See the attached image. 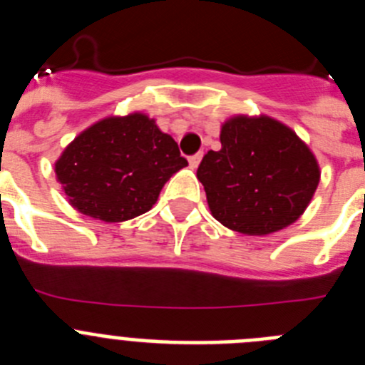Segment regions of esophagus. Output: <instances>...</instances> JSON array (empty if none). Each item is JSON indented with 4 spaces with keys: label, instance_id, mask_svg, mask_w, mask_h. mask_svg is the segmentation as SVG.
Instances as JSON below:
<instances>
[{
    "label": "esophagus",
    "instance_id": "1",
    "mask_svg": "<svg viewBox=\"0 0 365 365\" xmlns=\"http://www.w3.org/2000/svg\"><path fill=\"white\" fill-rule=\"evenodd\" d=\"M201 159H202V153H195V155H192V157H190V159H188L190 168H192V170H195V168L199 166V163H201Z\"/></svg>",
    "mask_w": 365,
    "mask_h": 365
}]
</instances>
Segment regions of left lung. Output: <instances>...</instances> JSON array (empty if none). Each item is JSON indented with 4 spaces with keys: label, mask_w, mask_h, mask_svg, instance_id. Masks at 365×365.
I'll return each instance as SVG.
<instances>
[{
    "label": "left lung",
    "mask_w": 365,
    "mask_h": 365,
    "mask_svg": "<svg viewBox=\"0 0 365 365\" xmlns=\"http://www.w3.org/2000/svg\"><path fill=\"white\" fill-rule=\"evenodd\" d=\"M212 215L230 230L265 235L294 222L320 180L314 155L269 117H235L221 128V150L197 168Z\"/></svg>",
    "instance_id": "8db88e82"
}]
</instances>
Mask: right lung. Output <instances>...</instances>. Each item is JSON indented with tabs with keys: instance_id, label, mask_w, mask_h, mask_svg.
<instances>
[{
	"instance_id": "obj_1",
	"label": "right lung",
	"mask_w": 365,
	"mask_h": 365,
	"mask_svg": "<svg viewBox=\"0 0 365 365\" xmlns=\"http://www.w3.org/2000/svg\"><path fill=\"white\" fill-rule=\"evenodd\" d=\"M188 166L155 120L133 113L87 128L66 148L56 177L83 215L120 222L146 214L173 173Z\"/></svg>"
}]
</instances>
